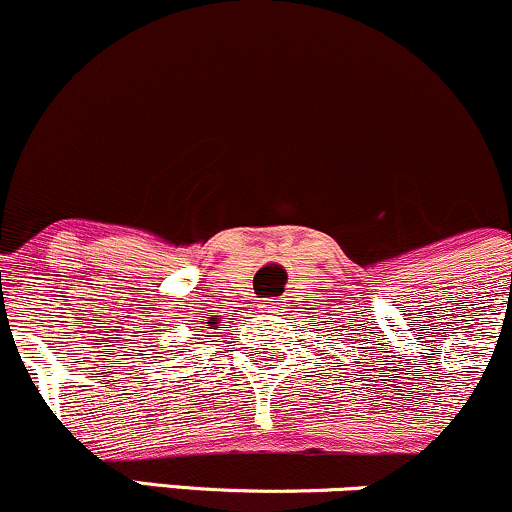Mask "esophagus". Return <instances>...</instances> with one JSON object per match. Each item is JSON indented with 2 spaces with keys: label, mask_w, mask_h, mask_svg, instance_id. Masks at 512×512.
Listing matches in <instances>:
<instances>
[{
  "label": "esophagus",
  "mask_w": 512,
  "mask_h": 512,
  "mask_svg": "<svg viewBox=\"0 0 512 512\" xmlns=\"http://www.w3.org/2000/svg\"><path fill=\"white\" fill-rule=\"evenodd\" d=\"M279 310H281V303H276V301L264 305V313H279Z\"/></svg>",
  "instance_id": "34e87169"
}]
</instances>
